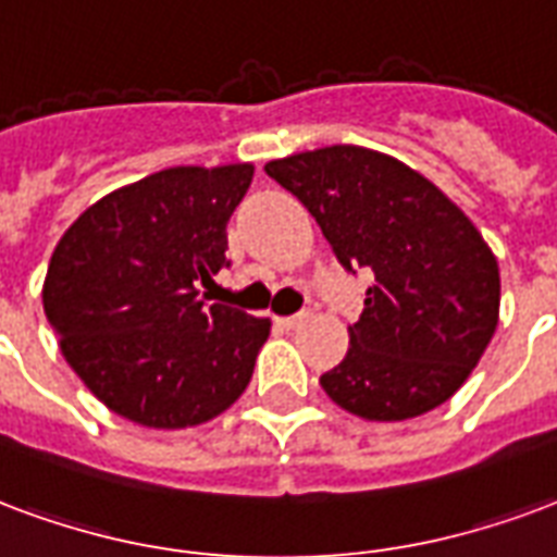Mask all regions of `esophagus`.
I'll list each match as a JSON object with an SVG mask.
<instances>
[{
  "instance_id": "obj_1",
  "label": "esophagus",
  "mask_w": 557,
  "mask_h": 557,
  "mask_svg": "<svg viewBox=\"0 0 557 557\" xmlns=\"http://www.w3.org/2000/svg\"><path fill=\"white\" fill-rule=\"evenodd\" d=\"M283 327V331H295V327H300L304 321H307V312H295V315H280V319H274Z\"/></svg>"
}]
</instances>
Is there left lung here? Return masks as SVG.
I'll return each mask as SVG.
<instances>
[{"mask_svg":"<svg viewBox=\"0 0 557 557\" xmlns=\"http://www.w3.org/2000/svg\"><path fill=\"white\" fill-rule=\"evenodd\" d=\"M265 174L307 206L345 271L374 274L321 389L369 422L448 401L498 321L496 257L472 221L422 174L354 144L268 162Z\"/></svg>","mask_w":557,"mask_h":557,"instance_id":"1","label":"left lung"}]
</instances>
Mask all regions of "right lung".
Here are the masks:
<instances>
[{
	"instance_id": "obj_1",
	"label": "right lung",
	"mask_w": 557,
	"mask_h": 557,
	"mask_svg": "<svg viewBox=\"0 0 557 557\" xmlns=\"http://www.w3.org/2000/svg\"><path fill=\"white\" fill-rule=\"evenodd\" d=\"M250 164L168 168L102 197L61 236L44 310L102 405L147 428H188L245 393L268 319L206 304L230 265L226 221Z\"/></svg>"
}]
</instances>
